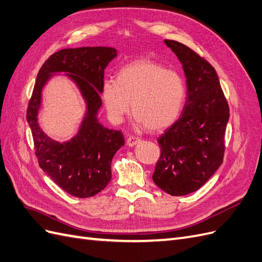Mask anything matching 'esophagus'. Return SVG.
Wrapping results in <instances>:
<instances>
[{
    "label": "esophagus",
    "mask_w": 262,
    "mask_h": 262,
    "mask_svg": "<svg viewBox=\"0 0 262 262\" xmlns=\"http://www.w3.org/2000/svg\"><path fill=\"white\" fill-rule=\"evenodd\" d=\"M139 142H140V139L137 138V137H134V136H129L128 138H126V145H128V146L137 145Z\"/></svg>",
    "instance_id": "34e87169"
}]
</instances>
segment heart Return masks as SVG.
Returning a JSON list of instances; mask_svg holds the SVG:
<instances>
[{
	"mask_svg": "<svg viewBox=\"0 0 262 262\" xmlns=\"http://www.w3.org/2000/svg\"><path fill=\"white\" fill-rule=\"evenodd\" d=\"M186 96L184 78L161 63L143 59L117 72L116 81L102 84L101 97L109 118L122 120L130 108L137 123L150 131L168 128L178 118Z\"/></svg>",
	"mask_w": 262,
	"mask_h": 262,
	"instance_id": "b5f03b06",
	"label": "heart"
}]
</instances>
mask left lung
Returning a JSON list of instances; mask_svg holds the SVG:
<instances>
[{"label": "left lung", "mask_w": 262, "mask_h": 262, "mask_svg": "<svg viewBox=\"0 0 262 262\" xmlns=\"http://www.w3.org/2000/svg\"><path fill=\"white\" fill-rule=\"evenodd\" d=\"M165 43L182 63L187 99L180 118L157 140L161 156L153 181L166 193L180 196L201 188L223 163L229 108L210 63L178 41Z\"/></svg>", "instance_id": "left-lung-1"}]
</instances>
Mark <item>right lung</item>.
Returning a JSON list of instances; mask_svg holds the SVG:
<instances>
[{"label": "right lung", "instance_id": "obj_1", "mask_svg": "<svg viewBox=\"0 0 262 262\" xmlns=\"http://www.w3.org/2000/svg\"><path fill=\"white\" fill-rule=\"evenodd\" d=\"M116 57L117 50L110 47L69 48L51 54L39 70L28 102L27 121L39 166L73 196L90 198L105 189L112 179L113 157L124 144L121 131L104 128L96 118L101 106L105 69ZM58 72L68 73L77 83L88 106L80 131L64 144L47 137L36 122L42 87Z\"/></svg>", "mask_w": 262, "mask_h": 262}]
</instances>
